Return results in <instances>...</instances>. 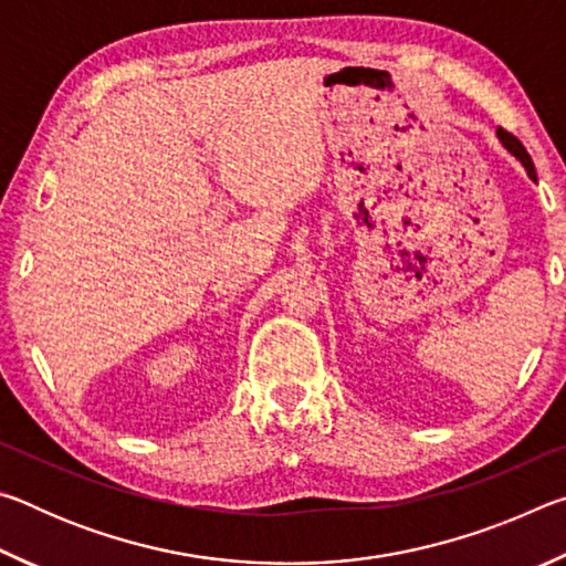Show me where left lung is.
<instances>
[{"label":"left lung","mask_w":566,"mask_h":566,"mask_svg":"<svg viewBox=\"0 0 566 566\" xmlns=\"http://www.w3.org/2000/svg\"><path fill=\"white\" fill-rule=\"evenodd\" d=\"M496 134H500L502 145H504L506 149H510V151H512V155H514L516 159H520V161H522V165L526 167V171H530V177H532V179H536V171H534V165H532V157H530V151H526V149H524V145H522V142H520V139H516L512 132H506V129H502V127H500V129H496Z\"/></svg>","instance_id":"obj_1"}]
</instances>
